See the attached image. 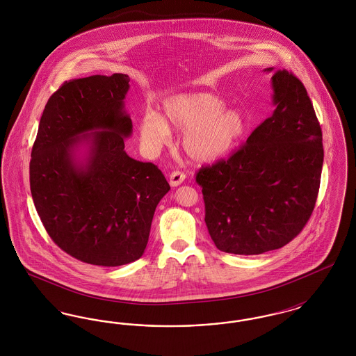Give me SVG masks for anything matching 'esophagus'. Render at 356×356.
Masks as SVG:
<instances>
[{
  "instance_id": "esophagus-1",
  "label": "esophagus",
  "mask_w": 356,
  "mask_h": 356,
  "mask_svg": "<svg viewBox=\"0 0 356 356\" xmlns=\"http://www.w3.org/2000/svg\"><path fill=\"white\" fill-rule=\"evenodd\" d=\"M186 180V175L180 170H173L170 175V183L172 186H180Z\"/></svg>"
}]
</instances>
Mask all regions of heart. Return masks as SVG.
I'll list each match as a JSON object with an SVG mask.
<instances>
[{
    "mask_svg": "<svg viewBox=\"0 0 356 356\" xmlns=\"http://www.w3.org/2000/svg\"><path fill=\"white\" fill-rule=\"evenodd\" d=\"M170 129L184 131L181 151L196 164H208L231 152L247 134L248 120L238 108L205 92L180 93L161 104V115L148 111L138 125L140 140L149 151H159L170 138Z\"/></svg>",
    "mask_w": 356,
    "mask_h": 356,
    "instance_id": "b5f03b06",
    "label": "heart"
}]
</instances>
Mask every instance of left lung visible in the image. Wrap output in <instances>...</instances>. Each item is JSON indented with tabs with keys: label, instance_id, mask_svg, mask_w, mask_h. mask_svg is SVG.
<instances>
[{
	"label": "left lung",
	"instance_id": "1",
	"mask_svg": "<svg viewBox=\"0 0 356 356\" xmlns=\"http://www.w3.org/2000/svg\"><path fill=\"white\" fill-rule=\"evenodd\" d=\"M271 85V118L228 160L196 175L208 232L222 252L282 248L300 234L316 203L324 152L312 102L286 69L273 72Z\"/></svg>",
	"mask_w": 356,
	"mask_h": 356
}]
</instances>
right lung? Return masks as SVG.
<instances>
[{
	"label": "right lung",
	"mask_w": 356,
	"mask_h": 356,
	"mask_svg": "<svg viewBox=\"0 0 356 356\" xmlns=\"http://www.w3.org/2000/svg\"><path fill=\"white\" fill-rule=\"evenodd\" d=\"M128 74L65 81L47 102L29 165L34 207L51 240L88 264L140 259L170 189L152 163L129 157Z\"/></svg>",
	"instance_id": "add662e5"
}]
</instances>
